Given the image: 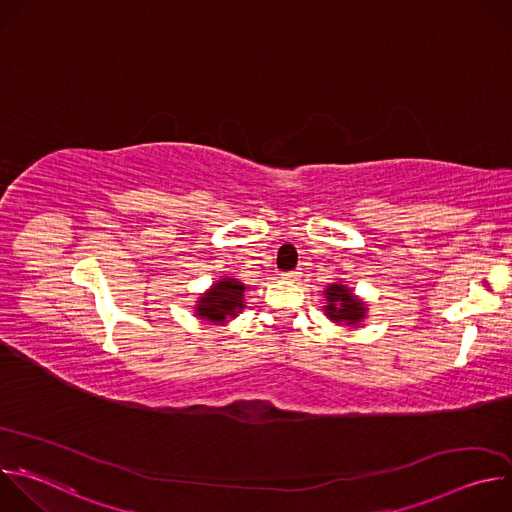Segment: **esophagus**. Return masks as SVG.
I'll return each instance as SVG.
<instances>
[{"instance_id":"esophagus-1","label":"esophagus","mask_w":512,"mask_h":512,"mask_svg":"<svg viewBox=\"0 0 512 512\" xmlns=\"http://www.w3.org/2000/svg\"><path fill=\"white\" fill-rule=\"evenodd\" d=\"M300 271H283L281 273V279H285V281H298L300 279Z\"/></svg>"}]
</instances>
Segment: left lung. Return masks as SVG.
I'll use <instances>...</instances> for the list:
<instances>
[{
  "instance_id": "obj_1",
  "label": "left lung",
  "mask_w": 512,
  "mask_h": 512,
  "mask_svg": "<svg viewBox=\"0 0 512 512\" xmlns=\"http://www.w3.org/2000/svg\"><path fill=\"white\" fill-rule=\"evenodd\" d=\"M324 296H326L324 312L336 324L358 326L364 320V316H367V304L358 300L352 294V289L342 283L326 285Z\"/></svg>"
}]
</instances>
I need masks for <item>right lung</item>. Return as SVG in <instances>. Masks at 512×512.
Returning a JSON list of instances; mask_svg holds the SVG:
<instances>
[{
  "label": "right lung",
  "instance_id": "1",
  "mask_svg": "<svg viewBox=\"0 0 512 512\" xmlns=\"http://www.w3.org/2000/svg\"><path fill=\"white\" fill-rule=\"evenodd\" d=\"M245 283L225 277L216 281L196 304V316L210 324H225L245 308Z\"/></svg>",
  "mask_w": 512,
  "mask_h": 512
}]
</instances>
